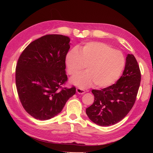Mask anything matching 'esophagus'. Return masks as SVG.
Instances as JSON below:
<instances>
[{
  "instance_id": "esophagus-1",
  "label": "esophagus",
  "mask_w": 153,
  "mask_h": 153,
  "mask_svg": "<svg viewBox=\"0 0 153 153\" xmlns=\"http://www.w3.org/2000/svg\"><path fill=\"white\" fill-rule=\"evenodd\" d=\"M76 92H77L78 94H83L85 93V91L84 89H80V88H77V89H76Z\"/></svg>"
}]
</instances>
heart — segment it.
Instances as JSON below:
<instances>
[{
	"label": "heart",
	"instance_id": "1",
	"mask_svg": "<svg viewBox=\"0 0 153 153\" xmlns=\"http://www.w3.org/2000/svg\"><path fill=\"white\" fill-rule=\"evenodd\" d=\"M66 64L69 75L74 76L86 66V71L71 78V84L82 89L94 84L98 88L108 87L121 76L125 59L121 51L113 50L101 42H89L81 48L72 50L66 56Z\"/></svg>",
	"mask_w": 153,
	"mask_h": 153
}]
</instances>
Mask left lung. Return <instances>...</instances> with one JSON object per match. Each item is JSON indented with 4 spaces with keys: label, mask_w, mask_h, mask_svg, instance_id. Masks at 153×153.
<instances>
[{
    "label": "left lung",
    "mask_w": 153,
    "mask_h": 153,
    "mask_svg": "<svg viewBox=\"0 0 153 153\" xmlns=\"http://www.w3.org/2000/svg\"><path fill=\"white\" fill-rule=\"evenodd\" d=\"M141 74L133 54H128L123 75L115 84L101 90L92 91L93 104L86 108L90 120L101 126H108L121 121L135 102Z\"/></svg>",
    "instance_id": "left-lung-1"
}]
</instances>
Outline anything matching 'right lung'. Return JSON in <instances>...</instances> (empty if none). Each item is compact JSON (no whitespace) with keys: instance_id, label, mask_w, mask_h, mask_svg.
<instances>
[{"instance_id":"obj_1","label":"right lung","mask_w":153,"mask_h":153,"mask_svg":"<svg viewBox=\"0 0 153 153\" xmlns=\"http://www.w3.org/2000/svg\"><path fill=\"white\" fill-rule=\"evenodd\" d=\"M70 38L49 34L32 41L18 59L16 85L21 103L36 119L48 120L61 112L76 88L60 89L68 80L66 56Z\"/></svg>"}]
</instances>
